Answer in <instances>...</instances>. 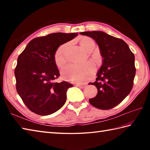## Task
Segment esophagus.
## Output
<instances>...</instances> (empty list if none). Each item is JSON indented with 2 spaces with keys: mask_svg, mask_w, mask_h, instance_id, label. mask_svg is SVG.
<instances>
[{
  "mask_svg": "<svg viewBox=\"0 0 150 150\" xmlns=\"http://www.w3.org/2000/svg\"><path fill=\"white\" fill-rule=\"evenodd\" d=\"M77 86L80 88H84L86 86L84 84H77Z\"/></svg>",
  "mask_w": 150,
  "mask_h": 150,
  "instance_id": "obj_1",
  "label": "esophagus"
}]
</instances>
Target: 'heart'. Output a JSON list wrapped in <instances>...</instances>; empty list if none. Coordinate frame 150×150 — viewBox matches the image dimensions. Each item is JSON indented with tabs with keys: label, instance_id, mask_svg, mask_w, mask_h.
Instances as JSON below:
<instances>
[{
	"label": "heart",
	"instance_id": "obj_1",
	"mask_svg": "<svg viewBox=\"0 0 150 150\" xmlns=\"http://www.w3.org/2000/svg\"><path fill=\"white\" fill-rule=\"evenodd\" d=\"M80 45L86 52L93 50L95 46V41L90 37H84L80 40ZM66 44H63L57 50L54 55V60L57 67L62 68L66 63L65 51ZM96 68L93 62H87L82 64H70L62 71V77L69 82L83 83L93 77Z\"/></svg>",
	"mask_w": 150,
	"mask_h": 150
}]
</instances>
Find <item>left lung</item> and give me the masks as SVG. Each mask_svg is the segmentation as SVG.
Segmentation results:
<instances>
[{
  "mask_svg": "<svg viewBox=\"0 0 150 150\" xmlns=\"http://www.w3.org/2000/svg\"><path fill=\"white\" fill-rule=\"evenodd\" d=\"M80 34L95 40L103 58L96 81L90 83L97 87V94L89 102L100 110L111 109L132 90L136 72L134 54L123 40L103 31H85Z\"/></svg>",
  "mask_w": 150,
  "mask_h": 150,
  "instance_id": "8db88e82",
  "label": "left lung"
}]
</instances>
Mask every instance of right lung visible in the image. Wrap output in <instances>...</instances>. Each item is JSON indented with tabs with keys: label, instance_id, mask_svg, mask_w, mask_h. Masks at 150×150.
Instances as JSON below:
<instances>
[{
	"label": "right lung",
	"instance_id": "add662e5",
	"mask_svg": "<svg viewBox=\"0 0 150 150\" xmlns=\"http://www.w3.org/2000/svg\"><path fill=\"white\" fill-rule=\"evenodd\" d=\"M77 35L54 33L35 38L19 55L15 69L16 89L32 112L48 115L65 104L67 90L73 84L66 81L54 82L60 76L54 55L60 45Z\"/></svg>",
	"mask_w": 150,
	"mask_h": 150
}]
</instances>
